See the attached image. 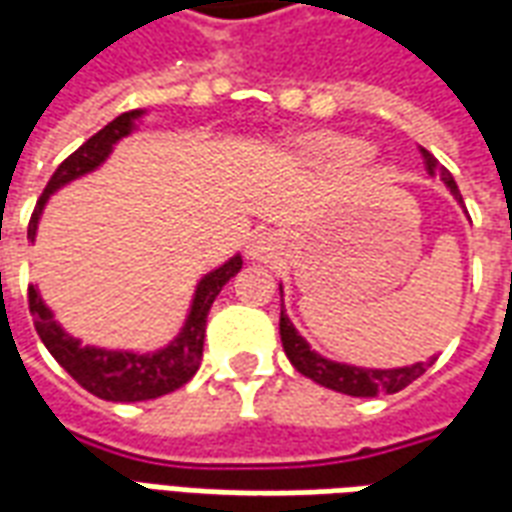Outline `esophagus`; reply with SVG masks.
Segmentation results:
<instances>
[{
	"label": "esophagus",
	"instance_id": "1",
	"mask_svg": "<svg viewBox=\"0 0 512 512\" xmlns=\"http://www.w3.org/2000/svg\"><path fill=\"white\" fill-rule=\"evenodd\" d=\"M277 252V244H274V238L268 233H255L249 238V244H246V257L249 260H271Z\"/></svg>",
	"mask_w": 512,
	"mask_h": 512
}]
</instances>
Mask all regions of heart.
<instances>
[{
	"mask_svg": "<svg viewBox=\"0 0 512 512\" xmlns=\"http://www.w3.org/2000/svg\"><path fill=\"white\" fill-rule=\"evenodd\" d=\"M293 153L299 161L310 167H345V164H359L367 158V145L362 139L348 134H334V131H315V134L299 136L293 142Z\"/></svg>",
	"mask_w": 512,
	"mask_h": 512,
	"instance_id": "1",
	"label": "heart"
}]
</instances>
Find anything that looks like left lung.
<instances>
[{
  "instance_id": "obj_1",
  "label": "left lung",
  "mask_w": 512,
  "mask_h": 512,
  "mask_svg": "<svg viewBox=\"0 0 512 512\" xmlns=\"http://www.w3.org/2000/svg\"><path fill=\"white\" fill-rule=\"evenodd\" d=\"M422 158H425V169H428L430 178L444 180V186L450 189V194L458 202H463L461 191H458V183L452 180L450 169L441 164L439 158L428 153L422 147ZM282 290V285H279ZM279 337H282V348L288 354L290 365L299 370L301 376L312 378L315 384L326 386V389H334V392H343V395L351 397H376V395H395L400 389H406L411 381H417L430 365V362H417V365L408 367H392V370H373V367H356L345 365V362H332L326 356L315 354L310 348V343L296 332V326L290 323V318L285 315V307L279 312Z\"/></svg>"
}]
</instances>
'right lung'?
Listing matches in <instances>:
<instances>
[{"instance_id":"obj_1","label":"right lung","mask_w":512,"mask_h":512,"mask_svg":"<svg viewBox=\"0 0 512 512\" xmlns=\"http://www.w3.org/2000/svg\"><path fill=\"white\" fill-rule=\"evenodd\" d=\"M145 115V109H134L126 115L115 117L109 126H104L95 136H90L76 153L62 161L57 172L51 175L49 186L40 194L35 213L29 219L27 238L35 241L38 233V222L43 216L46 202L57 189L68 186L71 180L82 178L87 172H93L104 164L112 147L128 136L136 128V120ZM244 260L241 255H233L224 266L213 268L211 274L197 282L194 299H191V310L186 315V323L178 332V337L164 348H158L153 354H136V351H106V348H95V345H82L62 329L60 323L54 321V312L46 307V301L40 299L38 288H29V312L35 318V329H38L40 340L49 348V354L60 362L68 373H71L79 384L93 392L101 400H112V403H136V400H153V397L169 395L180 386L191 381V376L200 370L202 359V343H205V321L211 304L219 296V290L230 282V279L241 271Z\"/></svg>"}]
</instances>
